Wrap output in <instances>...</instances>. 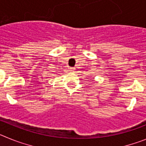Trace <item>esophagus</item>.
Listing matches in <instances>:
<instances>
[{
	"label": "esophagus",
	"mask_w": 146,
	"mask_h": 146,
	"mask_svg": "<svg viewBox=\"0 0 146 146\" xmlns=\"http://www.w3.org/2000/svg\"><path fill=\"white\" fill-rule=\"evenodd\" d=\"M69 71H70V72H74V71H75V69H74V67H71V68H69Z\"/></svg>",
	"instance_id": "esophagus-1"
}]
</instances>
